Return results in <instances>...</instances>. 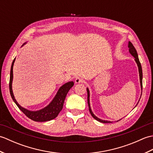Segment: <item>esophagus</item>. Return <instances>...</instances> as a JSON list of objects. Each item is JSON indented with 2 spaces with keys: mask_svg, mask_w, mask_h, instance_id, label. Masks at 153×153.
<instances>
[{
  "mask_svg": "<svg viewBox=\"0 0 153 153\" xmlns=\"http://www.w3.org/2000/svg\"><path fill=\"white\" fill-rule=\"evenodd\" d=\"M83 80L82 78H79V77H76L75 79V83H83Z\"/></svg>",
  "mask_w": 153,
  "mask_h": 153,
  "instance_id": "34e87169",
  "label": "esophagus"
}]
</instances>
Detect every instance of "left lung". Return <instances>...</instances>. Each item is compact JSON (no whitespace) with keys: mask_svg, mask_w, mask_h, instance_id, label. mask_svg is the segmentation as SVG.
I'll use <instances>...</instances> for the list:
<instances>
[{"mask_svg":"<svg viewBox=\"0 0 153 153\" xmlns=\"http://www.w3.org/2000/svg\"><path fill=\"white\" fill-rule=\"evenodd\" d=\"M128 48H129V53H130L133 56H134L135 58V61L136 64H137V67H138V70H139V81H140V85H141V94H142V80H143V72H142V68H141V63L140 62H139V58H138V54H137V51H136V49L135 48V47H134V45H132V43H131L130 41L128 42ZM87 102H88V105H89V112L91 113V116L93 117L94 118H95L96 120H97V121H99L100 122H102V123H112V122H110V121H108V120H102V119H100L99 118H98V117H97L95 114H94L92 110H91V105H90V92H89V89L88 87H87ZM141 97H140V99H141ZM140 99H139V100H140ZM139 101L137 102V104L139 103ZM137 104L136 105V106L137 105ZM136 106L134 107V108H135ZM121 120V119H120Z\"/></svg>","mask_w":153,"mask_h":153,"instance_id":"1","label":"left lung"}]
</instances>
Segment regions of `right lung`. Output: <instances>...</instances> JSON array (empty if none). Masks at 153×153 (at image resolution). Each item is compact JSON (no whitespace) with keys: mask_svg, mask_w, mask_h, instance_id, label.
I'll list each match as a JSON object with an SVG mask.
<instances>
[{"mask_svg":"<svg viewBox=\"0 0 153 153\" xmlns=\"http://www.w3.org/2000/svg\"><path fill=\"white\" fill-rule=\"evenodd\" d=\"M27 43L25 42L22 46ZM16 60V58L12 62L11 69H10V83H9V89L10 93L12 97V100L16 103V105L18 106V108L20 110L24 112L29 118L33 120L35 122H47L50 121L51 120L54 119L58 116V114L62 110L63 108L64 100L66 99V95L70 89L74 85V82H67L63 85H62L54 96L53 99L51 100V102L48 104L47 106L44 107L43 108H41L39 110H30L24 107L19 105L17 100H16L14 93L12 91V81H13V66H14V62Z\"/></svg>","mask_w":153,"mask_h":153,"instance_id":"add662e5","label":"right lung"}]
</instances>
